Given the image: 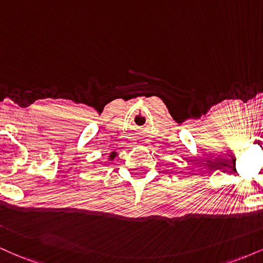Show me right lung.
I'll return each instance as SVG.
<instances>
[{
    "instance_id": "1",
    "label": "right lung",
    "mask_w": 263,
    "mask_h": 263,
    "mask_svg": "<svg viewBox=\"0 0 263 263\" xmlns=\"http://www.w3.org/2000/svg\"><path fill=\"white\" fill-rule=\"evenodd\" d=\"M116 156H117L116 152H111L110 156H108V159H111V161H112V159H114Z\"/></svg>"
}]
</instances>
